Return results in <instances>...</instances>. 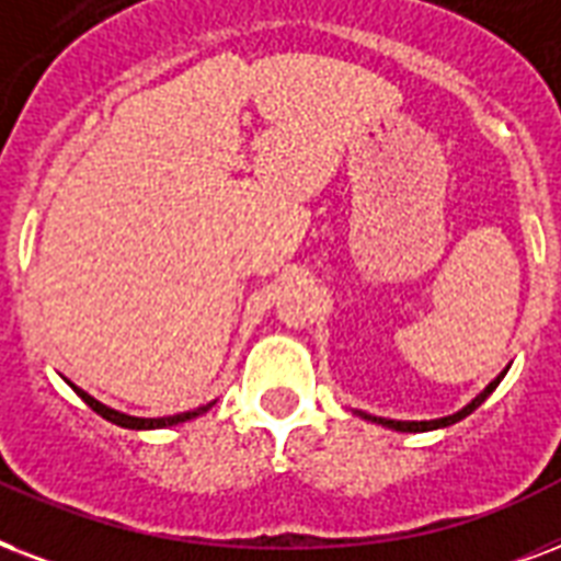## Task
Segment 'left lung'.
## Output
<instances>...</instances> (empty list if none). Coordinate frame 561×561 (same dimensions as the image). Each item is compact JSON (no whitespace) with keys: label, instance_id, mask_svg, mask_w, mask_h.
<instances>
[{"label":"left lung","instance_id":"obj_1","mask_svg":"<svg viewBox=\"0 0 561 561\" xmlns=\"http://www.w3.org/2000/svg\"><path fill=\"white\" fill-rule=\"evenodd\" d=\"M506 371H510V368H503L501 375L494 377L492 383L485 386L483 392L477 394V398H471V401H468L466 407H462V410L450 412V415H442V419H430V421H398V419H380V415H368V412H359V410H354V412H357L359 419L375 421V424H380V427L398 430V433H427V430L450 427V424H457V421H462V419H466V415H471V412H474L477 407H480V403H483L485 398H489V394L494 392V389H497V383H501L503 375H506Z\"/></svg>","mask_w":561,"mask_h":561}]
</instances>
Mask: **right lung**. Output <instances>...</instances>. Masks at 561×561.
<instances>
[{
	"mask_svg": "<svg viewBox=\"0 0 561 561\" xmlns=\"http://www.w3.org/2000/svg\"><path fill=\"white\" fill-rule=\"evenodd\" d=\"M69 383V380H67ZM72 389H76V394L81 398V401L90 407L93 412H99L104 421H111V424H116V427H125V430H163V427H175V424H184V421L190 419H198V415H204V412L210 410L213 403H204V407H198V410H190V412H178V415H160V419H140V415H128V412H119L114 410V407H107V403L95 401L93 394H87L84 389H78L76 383H69Z\"/></svg>",
	"mask_w": 561,
	"mask_h": 561,
	"instance_id": "1",
	"label": "right lung"
}]
</instances>
